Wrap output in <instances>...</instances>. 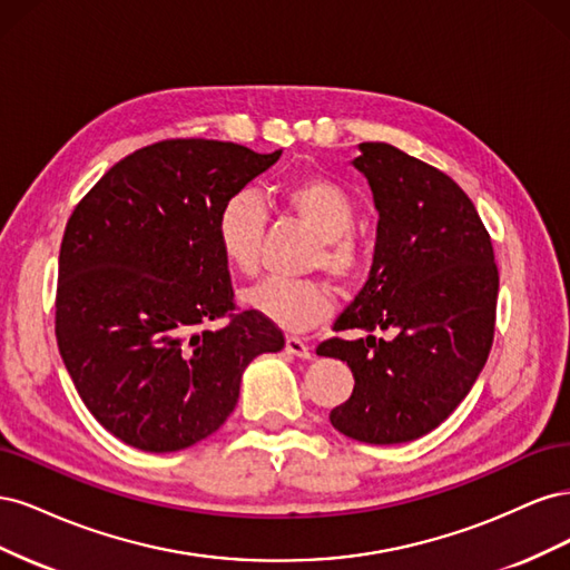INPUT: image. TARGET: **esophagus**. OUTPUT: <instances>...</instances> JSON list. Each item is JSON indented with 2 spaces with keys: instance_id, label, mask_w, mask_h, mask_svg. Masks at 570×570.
Segmentation results:
<instances>
[{
  "instance_id": "obj_1",
  "label": "esophagus",
  "mask_w": 570,
  "mask_h": 570,
  "mask_svg": "<svg viewBox=\"0 0 570 570\" xmlns=\"http://www.w3.org/2000/svg\"><path fill=\"white\" fill-rule=\"evenodd\" d=\"M285 352L292 356H299V358H308L312 356V350H308V344L299 337H287L285 340Z\"/></svg>"
}]
</instances>
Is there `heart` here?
Segmentation results:
<instances>
[{"label": "heart", "instance_id": "1", "mask_svg": "<svg viewBox=\"0 0 570 570\" xmlns=\"http://www.w3.org/2000/svg\"><path fill=\"white\" fill-rule=\"evenodd\" d=\"M287 212L302 218L318 237L312 264L337 283L356 281L366 266V252L350 233L356 218L352 197L325 176H297L273 189ZM264 233V209L249 193L223 202L216 216V243L226 264L239 273L256 268ZM249 312L283 331H306L333 308V292L318 278H266L243 292Z\"/></svg>", "mask_w": 570, "mask_h": 570}]
</instances>
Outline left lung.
<instances>
[{
	"label": "left lung",
	"instance_id": "obj_1",
	"mask_svg": "<svg viewBox=\"0 0 570 570\" xmlns=\"http://www.w3.org/2000/svg\"><path fill=\"white\" fill-rule=\"evenodd\" d=\"M354 166L377 209L371 275L335 331L394 340L318 344L347 361L354 390L331 411L342 435L400 444L435 430L471 392L492 347L499 273L492 239L469 195L435 166L387 142H361Z\"/></svg>",
	"mask_w": 570,
	"mask_h": 570
}]
</instances>
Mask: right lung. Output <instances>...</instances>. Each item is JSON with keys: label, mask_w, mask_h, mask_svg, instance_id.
<instances>
[{"label": "right lung", "mask_w": 570, "mask_h": 570, "mask_svg": "<svg viewBox=\"0 0 570 570\" xmlns=\"http://www.w3.org/2000/svg\"><path fill=\"white\" fill-rule=\"evenodd\" d=\"M178 137L111 166L66 223L55 331L92 416L142 452H178L226 423L278 325L237 312L216 216L281 159ZM212 320H226L212 332Z\"/></svg>", "instance_id": "obj_1"}]
</instances>
